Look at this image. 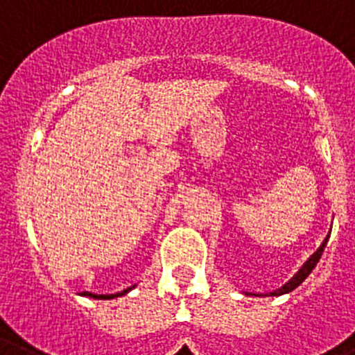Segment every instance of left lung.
I'll list each match as a JSON object with an SVG mask.
<instances>
[{
	"label": "left lung",
	"instance_id": "1",
	"mask_svg": "<svg viewBox=\"0 0 355 355\" xmlns=\"http://www.w3.org/2000/svg\"><path fill=\"white\" fill-rule=\"evenodd\" d=\"M327 240H329V234H327V236H326V240L322 241V245H320V247L317 248V252H313V256H310V259H308L306 263H304L303 266H301V270L297 271V273L294 275L293 278H291L289 282H287L286 286H282V287H280V289H278V291H273V293H270V296H282V294H287V293H291V291H294V289H296V287L300 286V284H303V280H304V278H306L308 275L312 273V270H313V268L317 266V263H319V259H320V256H322V252H324V247H326Z\"/></svg>",
	"mask_w": 355,
	"mask_h": 355
}]
</instances>
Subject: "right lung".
<instances>
[{"mask_svg": "<svg viewBox=\"0 0 355 355\" xmlns=\"http://www.w3.org/2000/svg\"><path fill=\"white\" fill-rule=\"evenodd\" d=\"M129 291H131V287H129V289H124L122 293H117V294H92V293H87V291L82 294H84V296H89V297H94V300H112V297H119V296H122V294L129 293Z\"/></svg>", "mask_w": 355, "mask_h": 355, "instance_id": "add662e5", "label": "right lung"}]
</instances>
